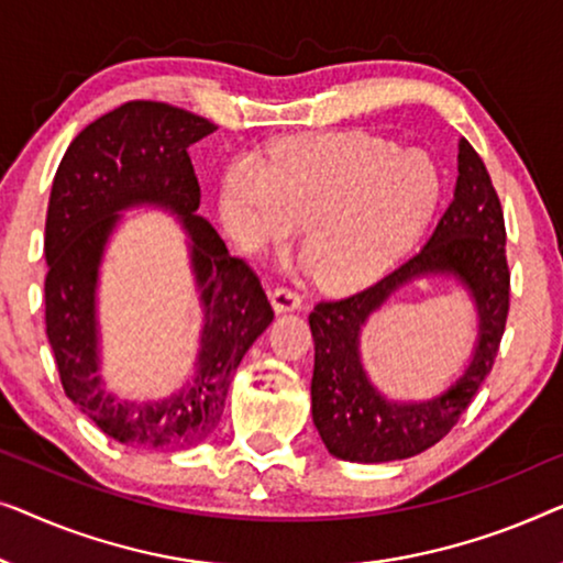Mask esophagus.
Listing matches in <instances>:
<instances>
[{"label":"esophagus","mask_w":563,"mask_h":563,"mask_svg":"<svg viewBox=\"0 0 563 563\" xmlns=\"http://www.w3.org/2000/svg\"><path fill=\"white\" fill-rule=\"evenodd\" d=\"M271 300H273V308L278 313L296 311V308L303 306V296H300V292L292 290V288H283V285L271 292Z\"/></svg>","instance_id":"esophagus-1"}]
</instances>
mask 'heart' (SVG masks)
<instances>
[{"label":"heart","instance_id":"1","mask_svg":"<svg viewBox=\"0 0 563 563\" xmlns=\"http://www.w3.org/2000/svg\"><path fill=\"white\" fill-rule=\"evenodd\" d=\"M441 176L431 155L367 132L292 137L265 163L227 170L219 217L242 247L280 244L303 227L316 280L352 288L385 271L433 217Z\"/></svg>","mask_w":563,"mask_h":563}]
</instances>
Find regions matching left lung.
I'll return each mask as SVG.
<instances>
[{"label":"left lung","instance_id":"left-lung-1","mask_svg":"<svg viewBox=\"0 0 563 563\" xmlns=\"http://www.w3.org/2000/svg\"><path fill=\"white\" fill-rule=\"evenodd\" d=\"M446 272L478 303L481 342L465 375L426 404H393L368 385L358 362V331L372 310L418 274ZM510 311L505 217L493 178L470 142H459L454 201L431 240L385 278L339 300H319L308 323L316 344L311 413L329 454L379 464L421 454L454 429L493 369Z\"/></svg>","mask_w":563,"mask_h":563}]
</instances>
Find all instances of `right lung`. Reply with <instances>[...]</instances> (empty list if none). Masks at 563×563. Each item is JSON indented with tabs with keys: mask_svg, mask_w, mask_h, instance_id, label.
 Returning <instances> with one entry per match:
<instances>
[{
	"mask_svg": "<svg viewBox=\"0 0 563 563\" xmlns=\"http://www.w3.org/2000/svg\"><path fill=\"white\" fill-rule=\"evenodd\" d=\"M217 124L165 101H126L84 126L55 170L45 217V331L63 390L107 437L142 449H186L217 429L234 369L271 327L273 306L257 273L227 252L196 217L201 188L188 147ZM178 212L192 236L205 331L197 372L165 401L122 404L98 375L92 290L106 240L130 205Z\"/></svg>",
	"mask_w": 563,
	"mask_h": 563,
	"instance_id": "add662e5",
	"label": "right lung"
}]
</instances>
